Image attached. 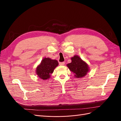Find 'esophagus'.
Returning a JSON list of instances; mask_svg holds the SVG:
<instances>
[{"label":"esophagus","mask_w":121,"mask_h":121,"mask_svg":"<svg viewBox=\"0 0 121 121\" xmlns=\"http://www.w3.org/2000/svg\"><path fill=\"white\" fill-rule=\"evenodd\" d=\"M59 65H65V62H60V63H59Z\"/></svg>","instance_id":"obj_1"}]
</instances>
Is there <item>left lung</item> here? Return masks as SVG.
I'll use <instances>...</instances> for the list:
<instances>
[{
    "mask_svg": "<svg viewBox=\"0 0 121 121\" xmlns=\"http://www.w3.org/2000/svg\"><path fill=\"white\" fill-rule=\"evenodd\" d=\"M71 60V63L67 64L69 70L74 73L75 77H84L89 71L88 65L78 56L72 57Z\"/></svg>",
    "mask_w": 121,
    "mask_h": 121,
    "instance_id": "obj_1",
    "label": "left lung"
}]
</instances>
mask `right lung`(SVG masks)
I'll use <instances>...</instances> for the list:
<instances>
[{"label": "right lung", "mask_w": 121, "mask_h": 121, "mask_svg": "<svg viewBox=\"0 0 121 121\" xmlns=\"http://www.w3.org/2000/svg\"><path fill=\"white\" fill-rule=\"evenodd\" d=\"M58 65V61L56 60H52L48 57L44 58L36 68V74L41 79L47 80L50 77L51 74Z\"/></svg>", "instance_id": "add662e5"}]
</instances>
